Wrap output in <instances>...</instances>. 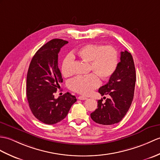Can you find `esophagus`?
Here are the masks:
<instances>
[{"label":"esophagus","mask_w":160,"mask_h":160,"mask_svg":"<svg viewBox=\"0 0 160 160\" xmlns=\"http://www.w3.org/2000/svg\"><path fill=\"white\" fill-rule=\"evenodd\" d=\"M78 99H80V100H86V99H87V98L84 97V96H79V97L78 98Z\"/></svg>","instance_id":"esophagus-1"}]
</instances>
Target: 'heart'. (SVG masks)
<instances>
[{"label": "heart", "mask_w": 160, "mask_h": 160, "mask_svg": "<svg viewBox=\"0 0 160 160\" xmlns=\"http://www.w3.org/2000/svg\"><path fill=\"white\" fill-rule=\"evenodd\" d=\"M78 55L84 61L91 62V70L96 74H91L85 77H77L69 82V87L72 91L87 95L99 87L100 80H108L116 72L118 66V55L116 50L110 46H104L99 44H87L78 52ZM72 55L65 58L61 65V72L64 77L72 75Z\"/></svg>", "instance_id": "heart-1"}]
</instances>
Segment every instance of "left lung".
<instances>
[{
    "mask_svg": "<svg viewBox=\"0 0 160 160\" xmlns=\"http://www.w3.org/2000/svg\"><path fill=\"white\" fill-rule=\"evenodd\" d=\"M120 59L116 72L108 82L99 88L100 94L108 95L110 98H107L104 103L102 99L98 100V108L91 114L92 121L97 123L105 125L117 123L131 106L136 80L134 62L131 53L127 50L121 52Z\"/></svg>",
    "mask_w": 160,
    "mask_h": 160,
    "instance_id": "8db88e82",
    "label": "left lung"
}]
</instances>
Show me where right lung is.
Masks as SVG:
<instances>
[{
  "instance_id": "right-lung-1",
  "label": "right lung",
  "mask_w": 160,
  "mask_h": 160,
  "mask_svg": "<svg viewBox=\"0 0 160 160\" xmlns=\"http://www.w3.org/2000/svg\"><path fill=\"white\" fill-rule=\"evenodd\" d=\"M68 42L54 39L40 48L30 63L27 77V97L33 115L39 121L53 125L66 117L76 98L67 92L57 99L54 94L62 82L58 54Z\"/></svg>"
}]
</instances>
